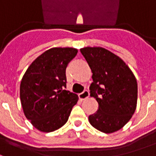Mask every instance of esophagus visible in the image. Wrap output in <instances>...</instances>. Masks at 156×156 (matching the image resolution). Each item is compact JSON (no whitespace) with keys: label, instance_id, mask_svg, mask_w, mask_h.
I'll use <instances>...</instances> for the list:
<instances>
[{"label":"esophagus","instance_id":"obj_1","mask_svg":"<svg viewBox=\"0 0 156 156\" xmlns=\"http://www.w3.org/2000/svg\"><path fill=\"white\" fill-rule=\"evenodd\" d=\"M89 97V93L88 90H84L83 92H82L81 94H78V98L80 100H84L86 98H88Z\"/></svg>","mask_w":156,"mask_h":156}]
</instances>
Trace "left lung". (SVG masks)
I'll return each mask as SVG.
<instances>
[{
    "label": "left lung",
    "mask_w": 156,
    "mask_h": 156,
    "mask_svg": "<svg viewBox=\"0 0 156 156\" xmlns=\"http://www.w3.org/2000/svg\"><path fill=\"white\" fill-rule=\"evenodd\" d=\"M80 51L93 73L90 96L98 104L88 116L93 127L109 134L129 121L137 105L138 86L134 75L120 58L102 48H84Z\"/></svg>",
    "instance_id": "8db88e82"
}]
</instances>
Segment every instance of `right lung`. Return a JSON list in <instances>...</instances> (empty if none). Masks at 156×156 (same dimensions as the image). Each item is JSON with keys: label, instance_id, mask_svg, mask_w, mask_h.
<instances>
[{"label": "right lung", "instance_id": "1", "mask_svg": "<svg viewBox=\"0 0 156 156\" xmlns=\"http://www.w3.org/2000/svg\"><path fill=\"white\" fill-rule=\"evenodd\" d=\"M78 50L53 48L32 62L21 82L23 112L32 125L51 132L66 124L78 95L66 90V68Z\"/></svg>", "mask_w": 156, "mask_h": 156}]
</instances>
